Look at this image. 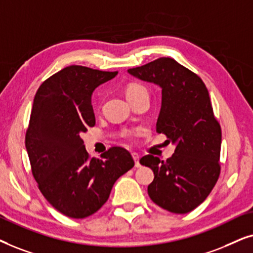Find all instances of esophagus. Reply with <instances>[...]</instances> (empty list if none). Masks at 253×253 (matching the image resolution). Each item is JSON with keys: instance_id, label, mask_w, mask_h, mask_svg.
Masks as SVG:
<instances>
[{"instance_id": "34e87169", "label": "esophagus", "mask_w": 253, "mask_h": 253, "mask_svg": "<svg viewBox=\"0 0 253 253\" xmlns=\"http://www.w3.org/2000/svg\"><path fill=\"white\" fill-rule=\"evenodd\" d=\"M132 157H133L134 162H135V167H136V168L141 167V164H140V157H139V155H137L136 153H133V154H132Z\"/></svg>"}]
</instances>
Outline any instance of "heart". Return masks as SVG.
Instances as JSON below:
<instances>
[{"label":"heart","instance_id":"heart-1","mask_svg":"<svg viewBox=\"0 0 253 253\" xmlns=\"http://www.w3.org/2000/svg\"><path fill=\"white\" fill-rule=\"evenodd\" d=\"M141 90H146V89H144V87L141 86V85H130V86L128 87V89H127L126 95H127V93H132V92L141 91Z\"/></svg>","mask_w":253,"mask_h":253}]
</instances>
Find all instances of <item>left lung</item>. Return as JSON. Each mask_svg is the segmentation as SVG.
<instances>
[{"label":"left lung","instance_id":"1","mask_svg":"<svg viewBox=\"0 0 253 253\" xmlns=\"http://www.w3.org/2000/svg\"><path fill=\"white\" fill-rule=\"evenodd\" d=\"M127 72L162 89L156 132L166 134L168 142L176 146L167 161L153 155L140 160L154 171L148 194L163 210L188 213L206 200L220 176L221 127L207 87L199 76L171 58Z\"/></svg>","mask_w":253,"mask_h":253}]
</instances>
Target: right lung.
<instances>
[{
	"label": "right lung",
	"mask_w": 253,
	"mask_h": 253,
	"mask_svg": "<svg viewBox=\"0 0 253 253\" xmlns=\"http://www.w3.org/2000/svg\"><path fill=\"white\" fill-rule=\"evenodd\" d=\"M117 74L69 66L46 80L33 99L25 135L32 174L46 200L66 216L96 213L118 178L134 167L121 147L90 158L81 139L96 124L92 92Z\"/></svg>",
	"instance_id": "obj_1"
}]
</instances>
